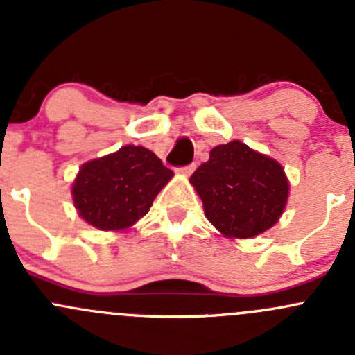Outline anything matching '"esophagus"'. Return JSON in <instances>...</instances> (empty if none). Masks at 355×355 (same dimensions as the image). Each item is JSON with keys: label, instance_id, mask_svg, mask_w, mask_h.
<instances>
[{"label": "esophagus", "instance_id": "1", "mask_svg": "<svg viewBox=\"0 0 355 355\" xmlns=\"http://www.w3.org/2000/svg\"><path fill=\"white\" fill-rule=\"evenodd\" d=\"M194 170H196V164H187V166L178 168V171H180L182 175H185V177H189V175L194 173Z\"/></svg>", "mask_w": 355, "mask_h": 355}]
</instances>
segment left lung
I'll use <instances>...</instances> for the list:
<instances>
[{
    "label": "left lung",
    "instance_id": "left-lung-1",
    "mask_svg": "<svg viewBox=\"0 0 355 355\" xmlns=\"http://www.w3.org/2000/svg\"><path fill=\"white\" fill-rule=\"evenodd\" d=\"M204 214L228 239H250L280 220L290 185L284 168L241 141L216 146L192 173Z\"/></svg>",
    "mask_w": 355,
    "mask_h": 355
}]
</instances>
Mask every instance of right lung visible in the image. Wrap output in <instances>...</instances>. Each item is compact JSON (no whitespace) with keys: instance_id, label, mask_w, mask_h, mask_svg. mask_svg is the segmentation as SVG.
<instances>
[{"instance_id":"obj_1","label":"right lung","mask_w":355,"mask_h":355,"mask_svg":"<svg viewBox=\"0 0 355 355\" xmlns=\"http://www.w3.org/2000/svg\"><path fill=\"white\" fill-rule=\"evenodd\" d=\"M173 171L142 146H123L116 153L80 166L71 196L78 214L99 230H127L153 206Z\"/></svg>"}]
</instances>
